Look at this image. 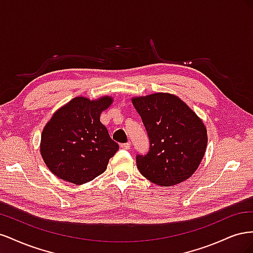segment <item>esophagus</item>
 I'll list each match as a JSON object with an SVG mask.
<instances>
[{
	"mask_svg": "<svg viewBox=\"0 0 253 253\" xmlns=\"http://www.w3.org/2000/svg\"><path fill=\"white\" fill-rule=\"evenodd\" d=\"M120 147H121L122 149H125V150H128L129 148H131V143H129V142H126V143H121V144H120Z\"/></svg>",
	"mask_w": 253,
	"mask_h": 253,
	"instance_id": "1",
	"label": "esophagus"
}]
</instances>
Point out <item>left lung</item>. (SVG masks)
<instances>
[{"label": "left lung", "mask_w": 253, "mask_h": 253, "mask_svg": "<svg viewBox=\"0 0 253 253\" xmlns=\"http://www.w3.org/2000/svg\"><path fill=\"white\" fill-rule=\"evenodd\" d=\"M132 102L150 140L147 154L136 156L139 172L163 187L188 179L200 166L208 142L202 119L172 94L135 97Z\"/></svg>", "instance_id": "8db88e82"}]
</instances>
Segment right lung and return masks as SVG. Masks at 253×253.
<instances>
[{
	"instance_id": "1",
	"label": "right lung",
	"mask_w": 253,
	"mask_h": 253,
	"mask_svg": "<svg viewBox=\"0 0 253 253\" xmlns=\"http://www.w3.org/2000/svg\"><path fill=\"white\" fill-rule=\"evenodd\" d=\"M112 103L109 96L76 97L52 115L43 128L40 152L57 177L82 185L105 171L119 149L100 122L101 112Z\"/></svg>"
}]
</instances>
